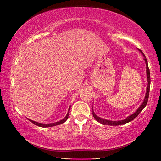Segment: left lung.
<instances>
[{"mask_svg": "<svg viewBox=\"0 0 161 161\" xmlns=\"http://www.w3.org/2000/svg\"><path fill=\"white\" fill-rule=\"evenodd\" d=\"M139 51L142 53L143 54V56H144V59L145 63H146V66H147V82H148V83H147V92H146V94H145L144 100V101H143L142 104L140 105V107L138 108L137 110H136V111L135 112V113H133V114H132V115L129 116L128 117H127L126 119H125L124 120H120V121H110V120L104 119L99 117V116H97L95 114H94L93 109H92V114H93L94 118L98 122L101 123V124L110 125V126H118V125L126 124V123L131 122V121H133L136 117H137L138 114L141 113V111H142V110L144 108L145 106L147 105V102H148L149 89H150V72H149V67H148V62H147L146 56H144V54L143 53V52L142 51V50H139Z\"/></svg>", "mask_w": 161, "mask_h": 161, "instance_id": "8db88e82", "label": "left lung"}]
</instances>
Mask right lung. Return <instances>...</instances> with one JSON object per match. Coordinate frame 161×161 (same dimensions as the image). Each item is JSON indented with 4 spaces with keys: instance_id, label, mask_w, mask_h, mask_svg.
<instances>
[{
    "instance_id": "1",
    "label": "right lung",
    "mask_w": 161,
    "mask_h": 161,
    "mask_svg": "<svg viewBox=\"0 0 161 161\" xmlns=\"http://www.w3.org/2000/svg\"><path fill=\"white\" fill-rule=\"evenodd\" d=\"M69 111H70V107L69 108V110H68V112H67V116H65L64 118L63 119H61V121H59V122H55V123H51V124H42V123H39V122H35V121H33V120H31L29 119L30 122H31L33 124L37 125V126L39 127H53V126H56V125H60V124H62V123L65 122L67 119H68V116H69Z\"/></svg>"
}]
</instances>
